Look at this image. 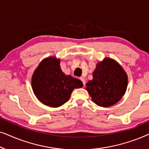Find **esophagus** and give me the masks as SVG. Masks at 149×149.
Masks as SVG:
<instances>
[{
  "instance_id": "obj_1",
  "label": "esophagus",
  "mask_w": 149,
  "mask_h": 149,
  "mask_svg": "<svg viewBox=\"0 0 149 149\" xmlns=\"http://www.w3.org/2000/svg\"><path fill=\"white\" fill-rule=\"evenodd\" d=\"M80 79H81V81H82V82H83V85H85V79L84 77H80Z\"/></svg>"
}]
</instances>
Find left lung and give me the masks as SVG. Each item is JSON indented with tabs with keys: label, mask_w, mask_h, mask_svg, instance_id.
<instances>
[{
	"label": "left lung",
	"mask_w": 149,
	"mask_h": 149,
	"mask_svg": "<svg viewBox=\"0 0 149 149\" xmlns=\"http://www.w3.org/2000/svg\"><path fill=\"white\" fill-rule=\"evenodd\" d=\"M128 85V77L121 65L114 59L104 58L97 62L92 80L85 89L99 107H109L121 100Z\"/></svg>",
	"instance_id": "1"
}]
</instances>
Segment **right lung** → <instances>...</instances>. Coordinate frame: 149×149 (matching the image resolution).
Returning a JSON list of instances; mask_svg holds the SVG:
<instances>
[{
  "mask_svg": "<svg viewBox=\"0 0 149 149\" xmlns=\"http://www.w3.org/2000/svg\"><path fill=\"white\" fill-rule=\"evenodd\" d=\"M60 64V59L56 56L44 58L31 79L34 95L40 102L50 107H61L70 99L74 89L83 86L79 79L65 74Z\"/></svg>",
  "mask_w": 149,
  "mask_h": 149,
  "instance_id": "1",
  "label": "right lung"
}]
</instances>
